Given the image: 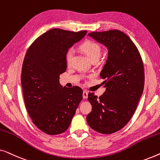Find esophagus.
<instances>
[{
	"label": "esophagus",
	"instance_id": "1",
	"mask_svg": "<svg viewBox=\"0 0 160 160\" xmlns=\"http://www.w3.org/2000/svg\"><path fill=\"white\" fill-rule=\"evenodd\" d=\"M87 98H88V92L84 90L83 92V98H84V99H87Z\"/></svg>",
	"mask_w": 160,
	"mask_h": 160
}]
</instances>
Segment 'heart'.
I'll return each instance as SVG.
<instances>
[{
	"mask_svg": "<svg viewBox=\"0 0 160 160\" xmlns=\"http://www.w3.org/2000/svg\"><path fill=\"white\" fill-rule=\"evenodd\" d=\"M83 51H84L89 58L92 61L95 60H99L102 53V48L99 43L93 41H87L84 42L81 46ZM74 54L73 49H69L65 54V60L68 64H70L73 59Z\"/></svg>",
	"mask_w": 160,
	"mask_h": 160,
	"instance_id": "b5f03b06",
	"label": "heart"
}]
</instances>
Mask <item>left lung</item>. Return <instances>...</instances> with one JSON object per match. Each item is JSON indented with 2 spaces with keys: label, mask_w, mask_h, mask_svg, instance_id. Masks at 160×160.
<instances>
[{
  "label": "left lung",
  "mask_w": 160,
  "mask_h": 160,
  "mask_svg": "<svg viewBox=\"0 0 160 160\" xmlns=\"http://www.w3.org/2000/svg\"><path fill=\"white\" fill-rule=\"evenodd\" d=\"M108 48V59L100 72L106 92L99 98L89 92L92 111L87 122L94 130L111 134L124 128L136 110L144 87L141 54L128 35L111 30L88 34Z\"/></svg>",
  "instance_id": "left-lung-1"
}]
</instances>
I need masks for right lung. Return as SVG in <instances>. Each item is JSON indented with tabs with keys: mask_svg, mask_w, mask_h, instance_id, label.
I'll use <instances>...</instances> for the list:
<instances>
[{
	"mask_svg": "<svg viewBox=\"0 0 160 160\" xmlns=\"http://www.w3.org/2000/svg\"><path fill=\"white\" fill-rule=\"evenodd\" d=\"M87 32L54 28L38 37L26 52L21 74L25 107L35 125L48 135L68 130L83 98L79 87H62L59 79L66 71L68 50Z\"/></svg>",
	"mask_w": 160,
	"mask_h": 160,
	"instance_id": "1",
	"label": "right lung"
}]
</instances>
